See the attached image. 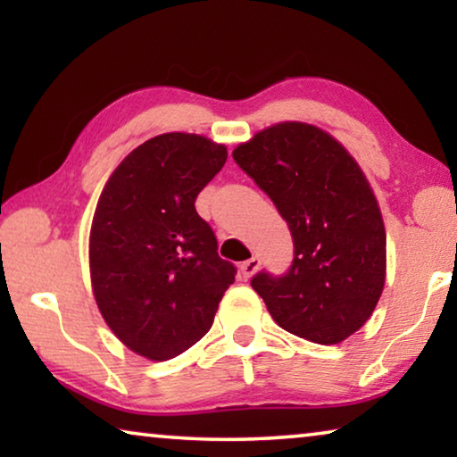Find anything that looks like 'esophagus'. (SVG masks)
<instances>
[{
	"label": "esophagus",
	"instance_id": "1",
	"mask_svg": "<svg viewBox=\"0 0 457 457\" xmlns=\"http://www.w3.org/2000/svg\"><path fill=\"white\" fill-rule=\"evenodd\" d=\"M258 268H260V258H250V260H245V262H242V266H239V274H242V278H252L253 274L258 272Z\"/></svg>",
	"mask_w": 457,
	"mask_h": 457
}]
</instances>
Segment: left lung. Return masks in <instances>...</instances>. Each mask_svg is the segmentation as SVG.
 Listing matches in <instances>:
<instances>
[{
    "instance_id": "left-lung-1",
    "label": "left lung",
    "mask_w": 457,
    "mask_h": 457,
    "mask_svg": "<svg viewBox=\"0 0 457 457\" xmlns=\"http://www.w3.org/2000/svg\"><path fill=\"white\" fill-rule=\"evenodd\" d=\"M274 201L294 242L288 272L252 278L278 327L337 345L373 314L385 286V226L373 189L343 145L304 122H280L234 151Z\"/></svg>"
}]
</instances>
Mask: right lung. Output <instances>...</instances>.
Masks as SVG:
<instances>
[{"mask_svg": "<svg viewBox=\"0 0 457 457\" xmlns=\"http://www.w3.org/2000/svg\"><path fill=\"white\" fill-rule=\"evenodd\" d=\"M210 138L165 133L129 154L100 193L90 229L92 290L111 330L151 361L173 359L212 328L236 266L195 212L226 165Z\"/></svg>", "mask_w": 457, "mask_h": 457, "instance_id": "right-lung-1", "label": "right lung"}]
</instances>
